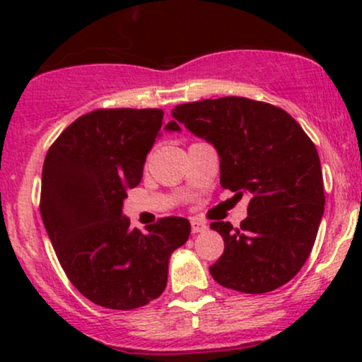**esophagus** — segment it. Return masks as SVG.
<instances>
[{"mask_svg": "<svg viewBox=\"0 0 362 362\" xmlns=\"http://www.w3.org/2000/svg\"><path fill=\"white\" fill-rule=\"evenodd\" d=\"M206 228L208 226L204 224L203 221H198V218H192L191 221V231L192 233H203V231H206Z\"/></svg>", "mask_w": 362, "mask_h": 362, "instance_id": "1", "label": "esophagus"}]
</instances>
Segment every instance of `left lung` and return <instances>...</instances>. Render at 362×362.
<instances>
[{
  "mask_svg": "<svg viewBox=\"0 0 362 362\" xmlns=\"http://www.w3.org/2000/svg\"><path fill=\"white\" fill-rule=\"evenodd\" d=\"M171 115L217 148L222 187L235 198L250 196L240 228L210 224L224 240V252L210 266L215 282L264 294L293 280L312 252L326 203L308 134L286 110L249 98L177 105Z\"/></svg>",
  "mask_w": 362,
  "mask_h": 362,
  "instance_id": "left-lung-1",
  "label": "left lung"
}]
</instances>
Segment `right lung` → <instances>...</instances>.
<instances>
[{
	"label": "right lung",
	"mask_w": 362,
	"mask_h": 362,
	"mask_svg": "<svg viewBox=\"0 0 362 362\" xmlns=\"http://www.w3.org/2000/svg\"><path fill=\"white\" fill-rule=\"evenodd\" d=\"M163 117L159 108H98L69 124L45 156L42 221L69 282L105 308L134 310L159 298L171 252L191 233L184 217H163L141 233L122 215ZM166 129L180 126L170 120Z\"/></svg>",
	"instance_id": "1"
}]
</instances>
